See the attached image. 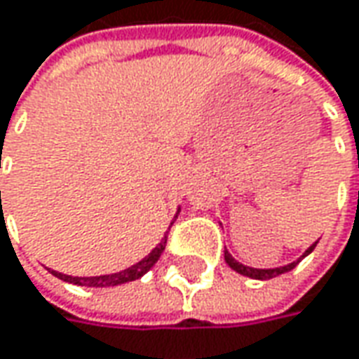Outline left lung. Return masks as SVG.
<instances>
[{
    "mask_svg": "<svg viewBox=\"0 0 359 359\" xmlns=\"http://www.w3.org/2000/svg\"><path fill=\"white\" fill-rule=\"evenodd\" d=\"M316 244L318 242H314L306 252L296 260V262H290V264H286V266H280V268H250V266H244L241 264V262H236L232 256H230L229 250H224V260H226V264L232 268V270H236L238 274H242V276H248V278H254V280H270V278H274V276H280V274H284V272H290L292 268H296V264L302 260L304 256H308V254L312 252L316 248Z\"/></svg>",
    "mask_w": 359,
    "mask_h": 359,
    "instance_id": "obj_1",
    "label": "left lung"
}]
</instances>
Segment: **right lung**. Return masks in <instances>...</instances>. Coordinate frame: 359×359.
<instances>
[{
  "mask_svg": "<svg viewBox=\"0 0 359 359\" xmlns=\"http://www.w3.org/2000/svg\"><path fill=\"white\" fill-rule=\"evenodd\" d=\"M177 217H179V212H177ZM177 217L172 218L170 226L175 224ZM170 226H168V230H170ZM167 236H168V232L165 234V238L158 242L155 248L151 250V254L142 258L141 262H137V264L130 266V268H127V270L115 272V274H105V276H87V278L67 276V274H61V272H55V270H51V274L57 276V278H61L63 282H71V284H77V286H89V288H109V286H118V284H125V282H133V280H139L141 276H144V274H147V272L156 264V260L161 258V254H163L165 246H167Z\"/></svg>",
  "mask_w": 359,
  "mask_h": 359,
  "instance_id": "right-lung-1",
  "label": "right lung"
}]
</instances>
